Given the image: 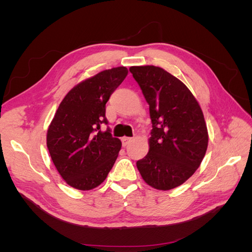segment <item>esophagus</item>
<instances>
[{
    "mask_svg": "<svg viewBox=\"0 0 252 252\" xmlns=\"http://www.w3.org/2000/svg\"><path fill=\"white\" fill-rule=\"evenodd\" d=\"M132 140V138H129V136H124V138H122V144H123V146H127L128 143Z\"/></svg>",
    "mask_w": 252,
    "mask_h": 252,
    "instance_id": "34e87169",
    "label": "esophagus"
}]
</instances>
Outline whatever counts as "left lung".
<instances>
[{
  "label": "left lung",
  "instance_id": "obj_1",
  "mask_svg": "<svg viewBox=\"0 0 252 252\" xmlns=\"http://www.w3.org/2000/svg\"><path fill=\"white\" fill-rule=\"evenodd\" d=\"M129 70L149 105L152 123L149 151L136 167L151 187H178L199 168L207 150L202 109L185 84L163 68L132 66Z\"/></svg>",
  "mask_w": 252,
  "mask_h": 252
}]
</instances>
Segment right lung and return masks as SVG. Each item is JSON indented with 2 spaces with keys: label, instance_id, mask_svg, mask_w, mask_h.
Masks as SVG:
<instances>
[{
  "label": "right lung",
  "instance_id": "add662e5",
  "mask_svg": "<svg viewBox=\"0 0 252 252\" xmlns=\"http://www.w3.org/2000/svg\"><path fill=\"white\" fill-rule=\"evenodd\" d=\"M128 74L126 67L104 70L73 87L61 102L47 131L53 164L68 185L90 190L107 178L122 143L113 138L106 103Z\"/></svg>",
  "mask_w": 252,
  "mask_h": 252
}]
</instances>
